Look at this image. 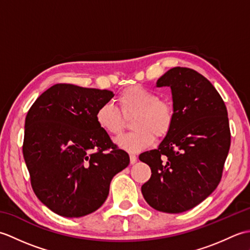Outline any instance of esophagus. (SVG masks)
<instances>
[{"label": "esophagus", "instance_id": "obj_1", "mask_svg": "<svg viewBox=\"0 0 250 250\" xmlns=\"http://www.w3.org/2000/svg\"><path fill=\"white\" fill-rule=\"evenodd\" d=\"M137 161V157L135 155H130V162L131 164H134Z\"/></svg>", "mask_w": 250, "mask_h": 250}]
</instances>
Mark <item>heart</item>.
I'll return each instance as SVG.
<instances>
[{
	"mask_svg": "<svg viewBox=\"0 0 250 250\" xmlns=\"http://www.w3.org/2000/svg\"><path fill=\"white\" fill-rule=\"evenodd\" d=\"M118 108L111 103L101 104L95 111V122L111 137H119L125 120L131 121V133L122 136L117 144L128 152H139L158 139L171 132L175 121V108L171 100L159 98L157 91L134 84L125 88L117 98Z\"/></svg>",
	"mask_w": 250,
	"mask_h": 250,
	"instance_id": "heart-1",
	"label": "heart"
}]
</instances>
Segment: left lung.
Instances as JSON below:
<instances>
[{"label": "left lung", "instance_id": "1", "mask_svg": "<svg viewBox=\"0 0 250 250\" xmlns=\"http://www.w3.org/2000/svg\"><path fill=\"white\" fill-rule=\"evenodd\" d=\"M163 86L172 89L175 121L157 149L140 155L151 169L142 193L155 209L178 214L193 208L217 188L231 132L224 100L200 73L173 67L157 81V87Z\"/></svg>", "mask_w": 250, "mask_h": 250}]
</instances>
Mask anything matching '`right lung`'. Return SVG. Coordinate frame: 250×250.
Masks as SVG:
<instances>
[{
  "label": "right lung",
  "mask_w": 250,
  "mask_h": 250,
  "mask_svg": "<svg viewBox=\"0 0 250 250\" xmlns=\"http://www.w3.org/2000/svg\"><path fill=\"white\" fill-rule=\"evenodd\" d=\"M109 90L57 83L42 93L25 117L23 158L37 198L56 214L82 217L107 199L117 173L130 158L95 122Z\"/></svg>",
  "instance_id": "obj_1"
}]
</instances>
